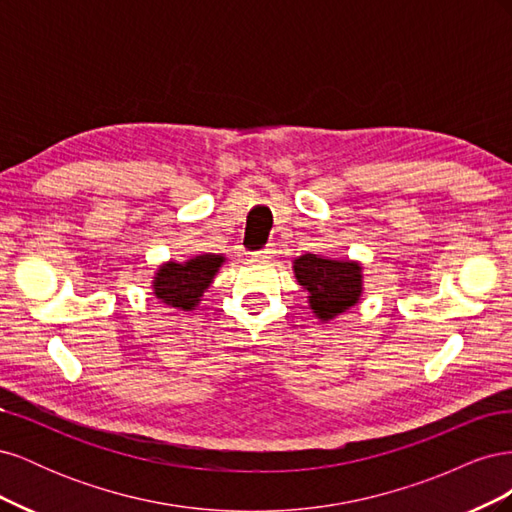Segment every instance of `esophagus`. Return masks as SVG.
<instances>
[{
  "label": "esophagus",
  "mask_w": 512,
  "mask_h": 512,
  "mask_svg": "<svg viewBox=\"0 0 512 512\" xmlns=\"http://www.w3.org/2000/svg\"><path fill=\"white\" fill-rule=\"evenodd\" d=\"M273 254H275V247L267 245V247H262L260 252H254V258H273Z\"/></svg>",
  "instance_id": "34e87169"
}]
</instances>
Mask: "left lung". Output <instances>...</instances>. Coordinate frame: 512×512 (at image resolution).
<instances>
[{
	"label": "left lung",
	"mask_w": 512,
	"mask_h": 512,
	"mask_svg": "<svg viewBox=\"0 0 512 512\" xmlns=\"http://www.w3.org/2000/svg\"><path fill=\"white\" fill-rule=\"evenodd\" d=\"M299 286L307 290V303L314 316L329 322L361 301L363 267L359 260H337L318 254H303L292 260Z\"/></svg>",
	"instance_id": "left-lung-1"
}]
</instances>
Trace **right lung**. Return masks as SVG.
I'll list each match as a JSON object with an SVG mask.
<instances>
[{
  "instance_id": "1",
  "label": "right lung",
  "mask_w": 512,
  "mask_h": 512,
  "mask_svg": "<svg viewBox=\"0 0 512 512\" xmlns=\"http://www.w3.org/2000/svg\"><path fill=\"white\" fill-rule=\"evenodd\" d=\"M224 262V254H198L181 262H162L151 280V290L168 307L192 312L203 301Z\"/></svg>"
}]
</instances>
